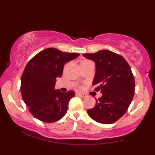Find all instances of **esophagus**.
Here are the masks:
<instances>
[{
  "instance_id": "obj_1",
  "label": "esophagus",
  "mask_w": 155,
  "mask_h": 155,
  "mask_svg": "<svg viewBox=\"0 0 155 155\" xmlns=\"http://www.w3.org/2000/svg\"><path fill=\"white\" fill-rule=\"evenodd\" d=\"M78 95L80 96L81 97H82V98H85V97H87V95H86V94H84V93H81V92H79V93L77 94Z\"/></svg>"
}]
</instances>
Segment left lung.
I'll list each match as a JSON object with an SVG mask.
<instances>
[{"label":"left lung","mask_w":155,"mask_h":155,"mask_svg":"<svg viewBox=\"0 0 155 155\" xmlns=\"http://www.w3.org/2000/svg\"><path fill=\"white\" fill-rule=\"evenodd\" d=\"M83 56L95 63L92 84L95 91L102 93L95 107L87 110L89 116L99 123H114L125 114L134 96L135 80L130 67L123 57L108 50Z\"/></svg>","instance_id":"left-lung-1"}]
</instances>
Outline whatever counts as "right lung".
<instances>
[{
  "instance_id": "obj_1",
  "label": "right lung",
  "mask_w": 155,
  "mask_h": 155,
  "mask_svg": "<svg viewBox=\"0 0 155 155\" xmlns=\"http://www.w3.org/2000/svg\"><path fill=\"white\" fill-rule=\"evenodd\" d=\"M79 55L47 48L27 64L21 77L20 90L25 104L35 118L51 123L66 114L69 101L75 92L55 90V81L57 78L61 77L64 64Z\"/></svg>"
}]
</instances>
